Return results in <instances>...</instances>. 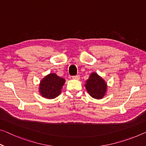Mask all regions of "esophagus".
I'll return each instance as SVG.
<instances>
[{
    "label": "esophagus",
    "instance_id": "esophagus-1",
    "mask_svg": "<svg viewBox=\"0 0 146 146\" xmlns=\"http://www.w3.org/2000/svg\"><path fill=\"white\" fill-rule=\"evenodd\" d=\"M73 79H76V80H79L80 79V75H77L75 76H73Z\"/></svg>",
    "mask_w": 146,
    "mask_h": 146
}]
</instances>
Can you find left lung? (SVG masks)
Listing matches in <instances>:
<instances>
[{"label": "left lung", "instance_id": "left-lung-1", "mask_svg": "<svg viewBox=\"0 0 146 146\" xmlns=\"http://www.w3.org/2000/svg\"><path fill=\"white\" fill-rule=\"evenodd\" d=\"M84 86L88 94L96 99H102L107 90V84L104 80L96 73L91 74Z\"/></svg>", "mask_w": 146, "mask_h": 146}]
</instances>
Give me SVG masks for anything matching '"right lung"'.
<instances>
[{"mask_svg": "<svg viewBox=\"0 0 146 146\" xmlns=\"http://www.w3.org/2000/svg\"><path fill=\"white\" fill-rule=\"evenodd\" d=\"M64 79L55 73H50L40 81L39 92L42 96L48 99L58 97L61 93V89L65 83Z\"/></svg>", "mask_w": 146, "mask_h": 146, "instance_id": "1", "label": "right lung"}]
</instances>
